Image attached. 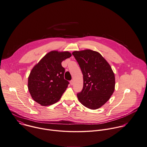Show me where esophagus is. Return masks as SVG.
<instances>
[{
    "label": "esophagus",
    "mask_w": 147,
    "mask_h": 147,
    "mask_svg": "<svg viewBox=\"0 0 147 147\" xmlns=\"http://www.w3.org/2000/svg\"><path fill=\"white\" fill-rule=\"evenodd\" d=\"M70 84H71V85H73V83H74L73 80H71V81H70Z\"/></svg>",
    "instance_id": "obj_1"
}]
</instances>
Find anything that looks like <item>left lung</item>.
<instances>
[{
	"mask_svg": "<svg viewBox=\"0 0 147 147\" xmlns=\"http://www.w3.org/2000/svg\"><path fill=\"white\" fill-rule=\"evenodd\" d=\"M72 54L81 69L84 86L77 94L80 102L90 109H97L111 98L115 88V74L104 58L91 50L75 51Z\"/></svg>",
	"mask_w": 147,
	"mask_h": 147,
	"instance_id": "left-lung-1",
	"label": "left lung"
}]
</instances>
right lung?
<instances>
[{"instance_id": "1", "label": "right lung", "mask_w": 147, "mask_h": 147, "mask_svg": "<svg viewBox=\"0 0 147 147\" xmlns=\"http://www.w3.org/2000/svg\"><path fill=\"white\" fill-rule=\"evenodd\" d=\"M71 56L68 51H51L32 68L28 78V89L32 99L42 106L58 102L69 84L64 79L62 62Z\"/></svg>"}]
</instances>
